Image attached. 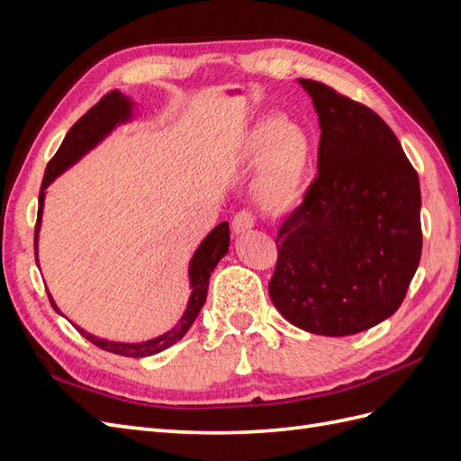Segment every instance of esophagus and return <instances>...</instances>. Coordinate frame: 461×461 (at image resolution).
I'll return each instance as SVG.
<instances>
[{
    "label": "esophagus",
    "mask_w": 461,
    "mask_h": 461,
    "mask_svg": "<svg viewBox=\"0 0 461 461\" xmlns=\"http://www.w3.org/2000/svg\"><path fill=\"white\" fill-rule=\"evenodd\" d=\"M254 225H256V215L249 212V209H240V212L232 217V230L236 234L246 232Z\"/></svg>",
    "instance_id": "obj_1"
}]
</instances>
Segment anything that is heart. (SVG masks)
I'll return each instance as SVG.
<instances>
[{
  "label": "heart",
  "mask_w": 461,
  "mask_h": 461,
  "mask_svg": "<svg viewBox=\"0 0 461 461\" xmlns=\"http://www.w3.org/2000/svg\"><path fill=\"white\" fill-rule=\"evenodd\" d=\"M246 156L254 163L263 159L258 194L265 207L285 212L298 202L312 165V142L303 129L285 117H265L246 138Z\"/></svg>",
  "instance_id": "b5f03b06"
}]
</instances>
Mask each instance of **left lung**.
I'll use <instances>...</instances> for the list:
<instances>
[{
    "instance_id": "1",
    "label": "left lung",
    "mask_w": 461,
    "mask_h": 461,
    "mask_svg": "<svg viewBox=\"0 0 461 461\" xmlns=\"http://www.w3.org/2000/svg\"><path fill=\"white\" fill-rule=\"evenodd\" d=\"M319 115L317 175L276 234L269 296L303 330L348 337L393 315L421 259L420 176L367 105L300 78Z\"/></svg>"
}]
</instances>
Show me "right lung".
I'll return each instance as SVG.
<instances>
[{"label": "right lung", "instance_id": "add662e5", "mask_svg": "<svg viewBox=\"0 0 461 461\" xmlns=\"http://www.w3.org/2000/svg\"><path fill=\"white\" fill-rule=\"evenodd\" d=\"M129 115H131V102L119 90H111L102 97L100 102L92 105L86 113L73 124L71 131L67 132L63 144L59 146L58 151H55V156L50 159V163L46 167V173H44V180H41V186H40L38 219H36V230H34V256H38L36 244H38V227H40L41 207H44V190L50 186V183L55 176L63 173L68 165L75 163L82 156V153H86L92 146L100 142L102 138L111 129H113L119 121H127ZM229 242H230L229 222L222 221L205 236V240L196 249V254H194L192 263H190L192 294H190L188 308H186L185 315L180 317L178 323L169 332H165V334H161V337L151 339L148 342L122 344V342H107L102 339H95L82 329H78V327L77 329L80 330L82 337L90 340L94 346L102 348V350H105V352L124 356V357H148V356L167 350V348L173 346L175 342H178L185 337L188 329L192 327L194 319L198 317L202 305L205 302V296H207L209 275H212V271L215 269L219 259L229 252ZM48 298L53 305V310H58L50 294H48Z\"/></svg>", "mask_w": 461, "mask_h": 461}]
</instances>
